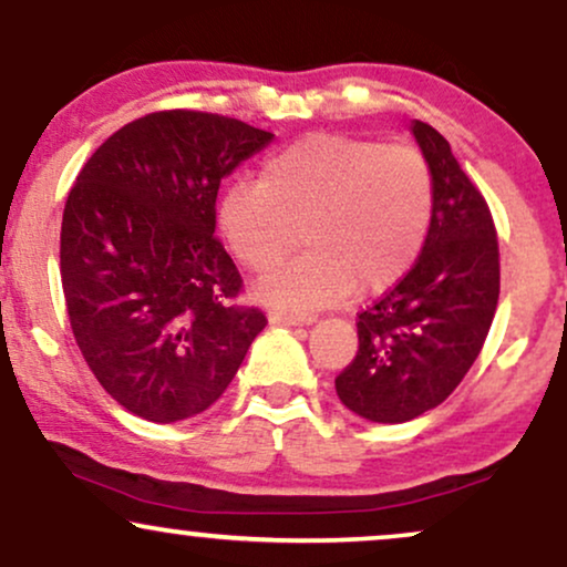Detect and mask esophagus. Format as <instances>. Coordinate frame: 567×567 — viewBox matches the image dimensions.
<instances>
[{"instance_id":"34e87169","label":"esophagus","mask_w":567,"mask_h":567,"mask_svg":"<svg viewBox=\"0 0 567 567\" xmlns=\"http://www.w3.org/2000/svg\"><path fill=\"white\" fill-rule=\"evenodd\" d=\"M269 322H271V324H285V328H296V324H306L309 320H306V317L285 315V311H271Z\"/></svg>"}]
</instances>
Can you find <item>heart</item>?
<instances>
[{
	"instance_id": "b5f03b06",
	"label": "heart",
	"mask_w": 567,
	"mask_h": 567,
	"mask_svg": "<svg viewBox=\"0 0 567 567\" xmlns=\"http://www.w3.org/2000/svg\"><path fill=\"white\" fill-rule=\"evenodd\" d=\"M434 216V178L410 143L320 133L264 162L261 181H237L218 226L247 269L266 271L298 243L311 252L258 279L256 296L303 317L373 296L408 275Z\"/></svg>"
}]
</instances>
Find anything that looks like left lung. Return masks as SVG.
I'll list each match as a JSON object with an SVG mask.
<instances>
[{
	"instance_id": "obj_1",
	"label": "left lung",
	"mask_w": 567,
	"mask_h": 567,
	"mask_svg": "<svg viewBox=\"0 0 567 567\" xmlns=\"http://www.w3.org/2000/svg\"><path fill=\"white\" fill-rule=\"evenodd\" d=\"M434 178V216L419 261L357 320L360 349L336 379L338 400L375 424H405L464 381L496 315L498 239L483 194L451 143L410 125Z\"/></svg>"
}]
</instances>
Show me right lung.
Segmentation results:
<instances>
[{
	"instance_id": "1",
	"label": "right lung",
	"mask_w": 567,
	"mask_h": 567,
	"mask_svg": "<svg viewBox=\"0 0 567 567\" xmlns=\"http://www.w3.org/2000/svg\"><path fill=\"white\" fill-rule=\"evenodd\" d=\"M275 135L202 112H154L84 162L61 224V282L76 347L133 415L175 424L226 392L264 311L213 237L216 197Z\"/></svg>"
}]
</instances>
